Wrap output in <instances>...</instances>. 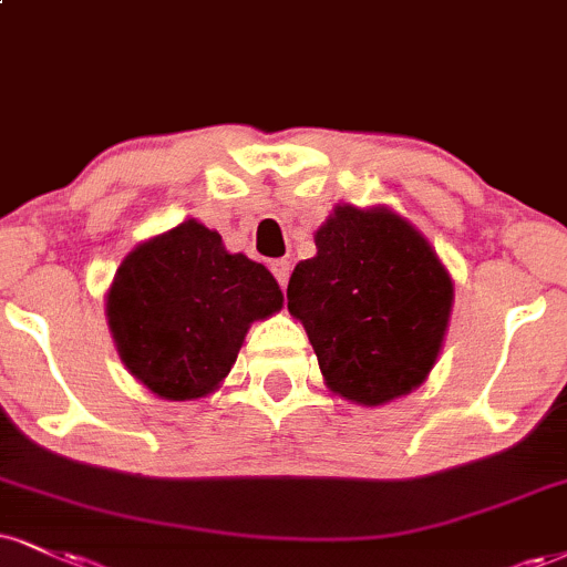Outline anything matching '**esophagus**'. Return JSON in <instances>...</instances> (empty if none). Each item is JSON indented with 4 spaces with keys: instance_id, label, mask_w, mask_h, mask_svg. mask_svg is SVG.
Returning <instances> with one entry per match:
<instances>
[{
    "instance_id": "obj_1",
    "label": "esophagus",
    "mask_w": 567,
    "mask_h": 567,
    "mask_svg": "<svg viewBox=\"0 0 567 567\" xmlns=\"http://www.w3.org/2000/svg\"><path fill=\"white\" fill-rule=\"evenodd\" d=\"M290 269H292V266H290V261H285V258H279V261L271 264V275L277 277V282L282 285V288H285V285H288Z\"/></svg>"
}]
</instances>
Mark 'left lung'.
Listing matches in <instances>:
<instances>
[{
  "mask_svg": "<svg viewBox=\"0 0 567 567\" xmlns=\"http://www.w3.org/2000/svg\"><path fill=\"white\" fill-rule=\"evenodd\" d=\"M292 269L288 311L303 324L324 385L359 406L417 391L439 361L454 279L409 218L338 203Z\"/></svg>",
  "mask_w": 567,
  "mask_h": 567,
  "instance_id": "obj_1",
  "label": "left lung"
}]
</instances>
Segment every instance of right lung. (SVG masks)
Masks as SVG:
<instances>
[{
    "instance_id": "right-lung-1",
    "label": "right lung",
    "mask_w": 567,
    "mask_h": 567,
    "mask_svg": "<svg viewBox=\"0 0 567 567\" xmlns=\"http://www.w3.org/2000/svg\"><path fill=\"white\" fill-rule=\"evenodd\" d=\"M264 264L229 254L197 218L140 243L105 296L115 351L134 380L166 401L218 391L258 319L282 309Z\"/></svg>"
}]
</instances>
